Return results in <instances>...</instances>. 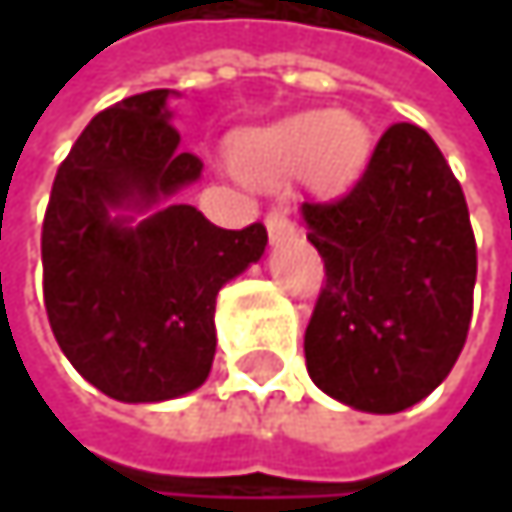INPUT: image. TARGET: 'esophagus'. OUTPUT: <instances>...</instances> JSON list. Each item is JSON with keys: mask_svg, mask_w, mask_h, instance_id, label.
I'll list each match as a JSON object with an SVG mask.
<instances>
[{"mask_svg": "<svg viewBox=\"0 0 512 512\" xmlns=\"http://www.w3.org/2000/svg\"><path fill=\"white\" fill-rule=\"evenodd\" d=\"M266 231H269V240H278V237H284V234L293 231V222L287 219L284 210L269 207V210H266Z\"/></svg>", "mask_w": 512, "mask_h": 512, "instance_id": "esophagus-1", "label": "esophagus"}]
</instances>
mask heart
<instances>
[{"mask_svg":"<svg viewBox=\"0 0 512 512\" xmlns=\"http://www.w3.org/2000/svg\"><path fill=\"white\" fill-rule=\"evenodd\" d=\"M367 156V130L353 115L308 112L252 136L243 162L260 177H281L302 162L323 183H344Z\"/></svg>","mask_w":512,"mask_h":512,"instance_id":"1","label":"heart"}]
</instances>
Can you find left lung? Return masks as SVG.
Segmentation results:
<instances>
[{
  "instance_id": "1",
  "label": "left lung",
  "mask_w": 512,
  "mask_h": 512,
  "mask_svg": "<svg viewBox=\"0 0 512 512\" xmlns=\"http://www.w3.org/2000/svg\"><path fill=\"white\" fill-rule=\"evenodd\" d=\"M302 216L326 269L311 379L361 412L415 406L457 364L474 308L477 243L448 159L427 130L391 124L356 183Z\"/></svg>"
}]
</instances>
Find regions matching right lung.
<instances>
[{"label":"right lung","mask_w":512,"mask_h":512,"mask_svg":"<svg viewBox=\"0 0 512 512\" xmlns=\"http://www.w3.org/2000/svg\"><path fill=\"white\" fill-rule=\"evenodd\" d=\"M165 88L127 97L82 130L52 180L41 231L44 305L67 361L103 394L156 403L198 388L216 353V296L263 255L266 228H216L189 204L142 225L112 207H154L204 162L180 151Z\"/></svg>","instance_id":"add662e5"}]
</instances>
